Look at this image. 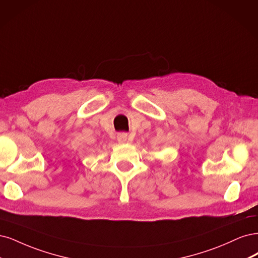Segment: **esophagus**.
<instances>
[{
  "label": "esophagus",
  "mask_w": 258,
  "mask_h": 258,
  "mask_svg": "<svg viewBox=\"0 0 258 258\" xmlns=\"http://www.w3.org/2000/svg\"><path fill=\"white\" fill-rule=\"evenodd\" d=\"M127 139V135L126 134H119L118 135V141L119 143H125Z\"/></svg>",
  "instance_id": "esophagus-1"
}]
</instances>
